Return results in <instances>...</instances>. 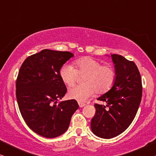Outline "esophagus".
Segmentation results:
<instances>
[{
	"label": "esophagus",
	"mask_w": 156,
	"mask_h": 156,
	"mask_svg": "<svg viewBox=\"0 0 156 156\" xmlns=\"http://www.w3.org/2000/svg\"><path fill=\"white\" fill-rule=\"evenodd\" d=\"M85 105H86V104H84V103H81V102H79V106H80V108L84 107V106Z\"/></svg>",
	"instance_id": "esophagus-1"
}]
</instances>
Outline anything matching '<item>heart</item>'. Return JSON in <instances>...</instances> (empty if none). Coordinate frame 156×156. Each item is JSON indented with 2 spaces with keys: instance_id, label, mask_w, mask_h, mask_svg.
Masks as SVG:
<instances>
[{
  "instance_id": "b5f03b06",
  "label": "heart",
  "mask_w": 156,
  "mask_h": 156,
  "mask_svg": "<svg viewBox=\"0 0 156 156\" xmlns=\"http://www.w3.org/2000/svg\"><path fill=\"white\" fill-rule=\"evenodd\" d=\"M73 65L65 64L59 69V76L62 82L72 86L78 80L79 75H86L83 79V85H76L68 91L71 99L80 102L87 101L97 91L104 94L114 87L116 80V72L110 65H102L101 62L89 57H81L74 61Z\"/></svg>"
}]
</instances>
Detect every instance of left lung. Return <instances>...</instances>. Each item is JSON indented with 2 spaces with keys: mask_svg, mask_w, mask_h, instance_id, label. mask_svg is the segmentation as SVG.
Masks as SVG:
<instances>
[{
  "mask_svg": "<svg viewBox=\"0 0 156 156\" xmlns=\"http://www.w3.org/2000/svg\"><path fill=\"white\" fill-rule=\"evenodd\" d=\"M116 80L108 92L98 98L105 106L95 104L91 121V131L102 138H112L123 133L135 118L142 97V82L136 64L121 55H112Z\"/></svg>",
  "mask_w": 156,
  "mask_h": 156,
  "instance_id": "8db88e82",
  "label": "left lung"
}]
</instances>
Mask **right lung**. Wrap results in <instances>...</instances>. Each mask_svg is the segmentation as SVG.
<instances>
[{"label":"right lung","instance_id":"1","mask_svg":"<svg viewBox=\"0 0 156 156\" xmlns=\"http://www.w3.org/2000/svg\"><path fill=\"white\" fill-rule=\"evenodd\" d=\"M72 53L42 50L27 57L16 80V99L20 114L30 129L45 138L65 133L79 108L76 100L57 101L67 92L59 69Z\"/></svg>","mask_w":156,"mask_h":156}]
</instances>
